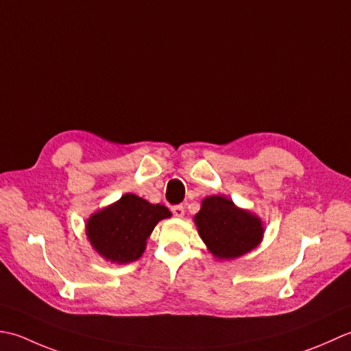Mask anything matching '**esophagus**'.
<instances>
[{"mask_svg": "<svg viewBox=\"0 0 351 351\" xmlns=\"http://www.w3.org/2000/svg\"><path fill=\"white\" fill-rule=\"evenodd\" d=\"M171 212L174 213V217L177 218H182L184 215V207L182 204H177V206H173L171 207Z\"/></svg>", "mask_w": 351, "mask_h": 351, "instance_id": "34e87169", "label": "esophagus"}]
</instances>
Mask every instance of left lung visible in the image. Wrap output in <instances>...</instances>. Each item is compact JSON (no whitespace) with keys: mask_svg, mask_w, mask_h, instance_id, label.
I'll use <instances>...</instances> for the list:
<instances>
[{"mask_svg":"<svg viewBox=\"0 0 351 351\" xmlns=\"http://www.w3.org/2000/svg\"><path fill=\"white\" fill-rule=\"evenodd\" d=\"M194 219L204 244L218 259H234L248 253L263 234L259 218L219 195L204 198Z\"/></svg>","mask_w":351,"mask_h":351,"instance_id":"obj_1","label":"left lung"}]
</instances>
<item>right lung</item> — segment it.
<instances>
[{
  "label": "right lung",
  "instance_id": "obj_1",
  "mask_svg": "<svg viewBox=\"0 0 351 351\" xmlns=\"http://www.w3.org/2000/svg\"><path fill=\"white\" fill-rule=\"evenodd\" d=\"M168 217V207L125 194L115 204L94 213L86 224V233L104 259L128 263L139 259L156 224Z\"/></svg>",
  "mask_w": 351,
  "mask_h": 351
}]
</instances>
